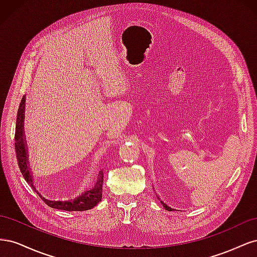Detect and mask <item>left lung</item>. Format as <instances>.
Instances as JSON below:
<instances>
[{"mask_svg":"<svg viewBox=\"0 0 257 257\" xmlns=\"http://www.w3.org/2000/svg\"><path fill=\"white\" fill-rule=\"evenodd\" d=\"M158 198L160 199V197L158 196ZM161 203H162V205H163V207H164L166 210H168V211H173V208L172 207H169V206H167L165 203H164V201H163V200H161Z\"/></svg>","mask_w":257,"mask_h":257,"instance_id":"left-lung-1","label":"left lung"}]
</instances>
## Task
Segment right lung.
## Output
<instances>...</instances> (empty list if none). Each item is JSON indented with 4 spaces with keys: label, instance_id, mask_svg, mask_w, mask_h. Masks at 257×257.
<instances>
[{
    "label": "right lung",
    "instance_id": "obj_1",
    "mask_svg": "<svg viewBox=\"0 0 257 257\" xmlns=\"http://www.w3.org/2000/svg\"><path fill=\"white\" fill-rule=\"evenodd\" d=\"M25 108H26V97L23 96L17 112V121H16V131H15V150L17 154L18 165L21 170V174L26 181L31 185L36 193L46 204L49 207L54 209L65 210V211H85L94 208L100 200H102L103 194V181H104V173L100 170L98 173L96 182L91 189L84 191L81 195L74 199L69 200H51L44 197L42 194L38 192L36 186L34 185L32 173L29 166L28 160V147L25 138V128H23V122H25Z\"/></svg>",
    "mask_w": 257,
    "mask_h": 257
}]
</instances>
